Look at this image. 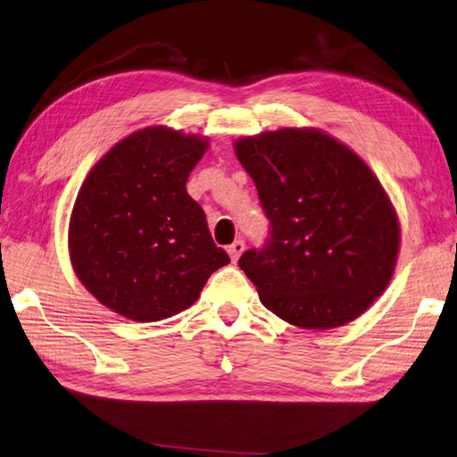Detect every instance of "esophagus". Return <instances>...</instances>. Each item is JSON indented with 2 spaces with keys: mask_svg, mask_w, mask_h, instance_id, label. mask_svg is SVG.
<instances>
[{
  "mask_svg": "<svg viewBox=\"0 0 457 457\" xmlns=\"http://www.w3.org/2000/svg\"><path fill=\"white\" fill-rule=\"evenodd\" d=\"M244 249H245V244H244V239H236L234 241V244H231L229 247H228V253H229V259H231V262H237V259H239V255L241 253H244Z\"/></svg>",
  "mask_w": 457,
  "mask_h": 457,
  "instance_id": "obj_1",
  "label": "esophagus"
}]
</instances>
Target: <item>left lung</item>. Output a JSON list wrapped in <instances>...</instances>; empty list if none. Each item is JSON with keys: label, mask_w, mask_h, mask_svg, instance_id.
<instances>
[{"label": "left lung", "mask_w": 457, "mask_h": 457, "mask_svg": "<svg viewBox=\"0 0 457 457\" xmlns=\"http://www.w3.org/2000/svg\"><path fill=\"white\" fill-rule=\"evenodd\" d=\"M234 148L271 223L263 249L239 257L263 307L319 330L362 315L388 287L400 249L395 205L378 178L317 129L262 132Z\"/></svg>", "instance_id": "left-lung-1"}]
</instances>
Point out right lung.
I'll use <instances>...</instances> for the list:
<instances>
[{
  "label": "right lung",
  "mask_w": 457,
  "mask_h": 457,
  "mask_svg": "<svg viewBox=\"0 0 457 457\" xmlns=\"http://www.w3.org/2000/svg\"><path fill=\"white\" fill-rule=\"evenodd\" d=\"M205 150L208 138L148 127L114 145L85 178L69 221V255L104 307L138 323L168 319L229 263L186 192Z\"/></svg>",
  "instance_id": "1"
}]
</instances>
